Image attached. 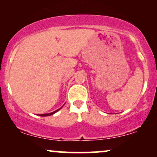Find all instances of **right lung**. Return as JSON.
<instances>
[{
	"label": "right lung",
	"instance_id": "obj_1",
	"mask_svg": "<svg viewBox=\"0 0 157 157\" xmlns=\"http://www.w3.org/2000/svg\"><path fill=\"white\" fill-rule=\"evenodd\" d=\"M62 108V106L60 108H59V109H57V110H55V111H54V112H52V113H45V114H39L38 116H52V115H53V114H54L55 113H57V111H59V110L61 109V108Z\"/></svg>",
	"mask_w": 157,
	"mask_h": 157
}]
</instances>
